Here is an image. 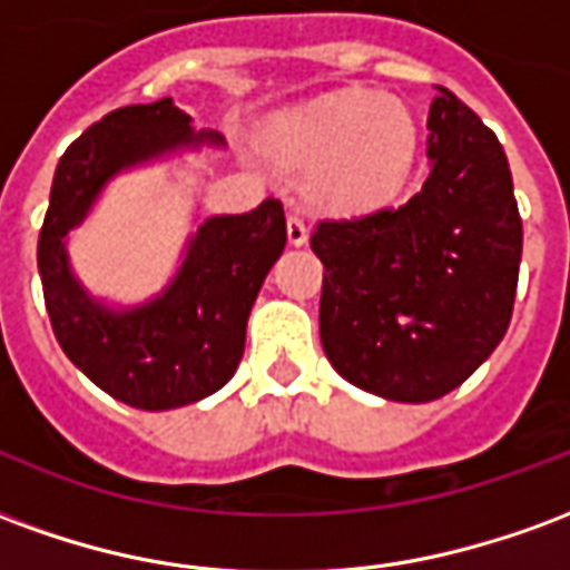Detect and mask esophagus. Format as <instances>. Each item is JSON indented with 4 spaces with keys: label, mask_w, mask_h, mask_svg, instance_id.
<instances>
[{
    "label": "esophagus",
    "mask_w": 570,
    "mask_h": 570,
    "mask_svg": "<svg viewBox=\"0 0 570 570\" xmlns=\"http://www.w3.org/2000/svg\"><path fill=\"white\" fill-rule=\"evenodd\" d=\"M286 237H289V244H296V247H302V244L308 240V225H305V219H302L298 213H289V216H286Z\"/></svg>",
    "instance_id": "esophagus-1"
}]
</instances>
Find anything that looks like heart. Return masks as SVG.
I'll list each match as a JSON object with an SVG mask.
<instances>
[{"instance_id": "b5f03b06", "label": "heart", "mask_w": 570, "mask_h": 570, "mask_svg": "<svg viewBox=\"0 0 570 570\" xmlns=\"http://www.w3.org/2000/svg\"><path fill=\"white\" fill-rule=\"evenodd\" d=\"M277 158L305 174V195L338 213L375 210L396 198L419 158V125L394 97L342 91L284 118Z\"/></svg>"}]
</instances>
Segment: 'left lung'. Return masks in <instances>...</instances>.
Instances as JSON below:
<instances>
[{"label":"left lung","mask_w":570,"mask_h":570,"mask_svg":"<svg viewBox=\"0 0 570 570\" xmlns=\"http://www.w3.org/2000/svg\"><path fill=\"white\" fill-rule=\"evenodd\" d=\"M430 104L428 179L400 207L321 219V342L345 382L396 403L440 400L501 345L522 219L503 146L449 88Z\"/></svg>","instance_id":"1"}]
</instances>
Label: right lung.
Returning <instances> with one entry per match:
<instances>
[{
    "label": "right lung",
    "instance_id": "1",
    "mask_svg": "<svg viewBox=\"0 0 570 570\" xmlns=\"http://www.w3.org/2000/svg\"><path fill=\"white\" fill-rule=\"evenodd\" d=\"M200 140L219 137L191 134L170 97L109 112L63 151L39 232L45 308L57 342L97 387L146 412L188 406L235 375L249 308L286 247L284 204L265 198L256 210L207 219L167 293L128 314L85 296L69 274L63 237L121 167Z\"/></svg>",
    "mask_w": 570,
    "mask_h": 570
}]
</instances>
